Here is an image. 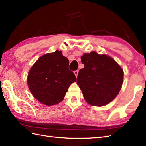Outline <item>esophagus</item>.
Returning a JSON list of instances; mask_svg holds the SVG:
<instances>
[{"label":"esophagus","instance_id":"1","mask_svg":"<svg viewBox=\"0 0 146 146\" xmlns=\"http://www.w3.org/2000/svg\"><path fill=\"white\" fill-rule=\"evenodd\" d=\"M74 74H75L76 77H77V76H78V70H75L74 71Z\"/></svg>","mask_w":146,"mask_h":146}]
</instances>
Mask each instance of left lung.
<instances>
[{"label": "left lung", "instance_id": "1", "mask_svg": "<svg viewBox=\"0 0 146 146\" xmlns=\"http://www.w3.org/2000/svg\"><path fill=\"white\" fill-rule=\"evenodd\" d=\"M81 60L85 66L80 70L76 82L86 102L98 107L110 103L122 87V68L113 59L94 51L84 54Z\"/></svg>", "mask_w": 146, "mask_h": 146}]
</instances>
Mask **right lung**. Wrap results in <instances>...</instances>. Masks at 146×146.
<instances>
[{
    "label": "right lung",
    "mask_w": 146,
    "mask_h": 146,
    "mask_svg": "<svg viewBox=\"0 0 146 146\" xmlns=\"http://www.w3.org/2000/svg\"><path fill=\"white\" fill-rule=\"evenodd\" d=\"M69 60L56 51L39 58L27 76V85L33 95L46 105L61 102L71 83L76 80L69 70Z\"/></svg>",
    "instance_id": "obj_1"
}]
</instances>
